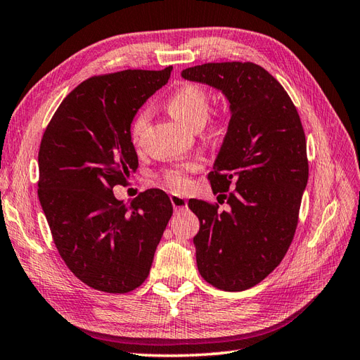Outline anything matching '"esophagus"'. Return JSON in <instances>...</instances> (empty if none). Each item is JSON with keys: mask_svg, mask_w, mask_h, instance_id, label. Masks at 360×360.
Here are the masks:
<instances>
[{"mask_svg": "<svg viewBox=\"0 0 360 360\" xmlns=\"http://www.w3.org/2000/svg\"><path fill=\"white\" fill-rule=\"evenodd\" d=\"M170 200H172L173 208H176V210L187 208V200H186V198L178 196V195H172V196H170Z\"/></svg>", "mask_w": 360, "mask_h": 360, "instance_id": "esophagus-1", "label": "esophagus"}]
</instances>
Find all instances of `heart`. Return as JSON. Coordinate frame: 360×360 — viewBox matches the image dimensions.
I'll return each mask as SVG.
<instances>
[{"instance_id": "obj_1", "label": "heart", "mask_w": 360, "mask_h": 360, "mask_svg": "<svg viewBox=\"0 0 360 360\" xmlns=\"http://www.w3.org/2000/svg\"><path fill=\"white\" fill-rule=\"evenodd\" d=\"M210 92L200 85L196 84H186L179 86L173 94L167 98V109L169 112L187 127L198 131L204 124H210V129H214L217 126V120L213 118L208 122V112H210ZM147 124V112L141 110L138 112L132 123H131V135L132 143H138L140 136ZM200 169L199 161H187L182 164L173 165L170 169H165L160 174V182L164 184L173 191H184L190 186V174L196 173Z\"/></svg>"}]
</instances>
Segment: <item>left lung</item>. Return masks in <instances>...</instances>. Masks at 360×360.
Wrapping results in <instances>:
<instances>
[{
  "label": "left lung",
  "mask_w": 360,
  "mask_h": 360,
  "mask_svg": "<svg viewBox=\"0 0 360 360\" xmlns=\"http://www.w3.org/2000/svg\"><path fill=\"white\" fill-rule=\"evenodd\" d=\"M182 77L222 91L231 110L208 174L228 210L188 200L200 222L193 238L198 269L220 290H246L281 263L293 240L309 179L306 135L289 94L260 65L204 63L186 68Z\"/></svg>",
  "instance_id": "left-lung-1"
}]
</instances>
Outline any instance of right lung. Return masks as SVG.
<instances>
[{
  "label": "right lung",
  "mask_w": 360,
  "mask_h": 360,
  "mask_svg": "<svg viewBox=\"0 0 360 360\" xmlns=\"http://www.w3.org/2000/svg\"><path fill=\"white\" fill-rule=\"evenodd\" d=\"M172 68L86 79L63 98L42 135L38 196L53 242L68 269L96 290L126 293L141 285L173 214L162 190H146L129 207L112 191L127 186L138 167L132 120L167 84Z\"/></svg>",
  "instance_id": "1"
}]
</instances>
